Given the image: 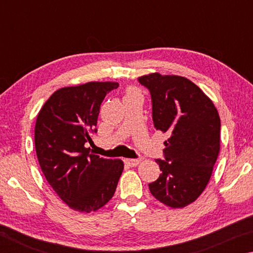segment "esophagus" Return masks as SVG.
<instances>
[{
	"label": "esophagus",
	"mask_w": 253,
	"mask_h": 253,
	"mask_svg": "<svg viewBox=\"0 0 253 253\" xmlns=\"http://www.w3.org/2000/svg\"><path fill=\"white\" fill-rule=\"evenodd\" d=\"M140 162H142V160H139V158H126L125 160L126 164L129 166H137Z\"/></svg>",
	"instance_id": "1"
}]
</instances>
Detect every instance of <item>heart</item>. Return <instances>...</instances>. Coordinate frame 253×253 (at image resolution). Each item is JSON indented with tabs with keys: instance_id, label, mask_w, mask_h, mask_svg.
Wrapping results in <instances>:
<instances>
[{
	"instance_id": "obj_1",
	"label": "heart",
	"mask_w": 253,
	"mask_h": 253,
	"mask_svg": "<svg viewBox=\"0 0 253 253\" xmlns=\"http://www.w3.org/2000/svg\"><path fill=\"white\" fill-rule=\"evenodd\" d=\"M134 92H136L135 90H128L127 91V95H130V93H134Z\"/></svg>"
}]
</instances>
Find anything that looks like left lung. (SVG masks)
<instances>
[{"mask_svg": "<svg viewBox=\"0 0 253 253\" xmlns=\"http://www.w3.org/2000/svg\"><path fill=\"white\" fill-rule=\"evenodd\" d=\"M152 97L154 127L169 135L162 174L149 183L151 193L169 208H184L199 198L211 178L220 152L221 122L212 100L181 76L139 77Z\"/></svg>", "mask_w": 253, "mask_h": 253, "instance_id": "obj_1", "label": "left lung"}]
</instances>
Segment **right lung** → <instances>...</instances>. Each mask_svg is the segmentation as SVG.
Here are the masks:
<instances>
[{"instance_id":"obj_1","label":"right lung","mask_w":253,"mask_h":253,"mask_svg":"<svg viewBox=\"0 0 253 253\" xmlns=\"http://www.w3.org/2000/svg\"><path fill=\"white\" fill-rule=\"evenodd\" d=\"M117 83H87L54 91L36 122L34 145L46 181L68 207L97 211L113 198L123 173L122 160L90 153L102 100Z\"/></svg>"}]
</instances>
